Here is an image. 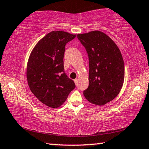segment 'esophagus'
<instances>
[{
  "instance_id": "obj_1",
  "label": "esophagus",
  "mask_w": 149,
  "mask_h": 149,
  "mask_svg": "<svg viewBox=\"0 0 149 149\" xmlns=\"http://www.w3.org/2000/svg\"><path fill=\"white\" fill-rule=\"evenodd\" d=\"M74 82L75 85H77V82H78V79H74Z\"/></svg>"
}]
</instances>
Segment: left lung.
Returning <instances> with one entry per match:
<instances>
[{
    "mask_svg": "<svg viewBox=\"0 0 149 149\" xmlns=\"http://www.w3.org/2000/svg\"><path fill=\"white\" fill-rule=\"evenodd\" d=\"M77 37L89 56V87L84 95L92 104L104 105L115 99L123 86L125 69L122 54L113 40L102 31Z\"/></svg>",
    "mask_w": 149,
    "mask_h": 149,
    "instance_id": "left-lung-1",
    "label": "left lung"
}]
</instances>
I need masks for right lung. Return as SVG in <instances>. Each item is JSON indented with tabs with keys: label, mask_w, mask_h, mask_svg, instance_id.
I'll return each mask as SVG.
<instances>
[{
	"label": "right lung",
	"mask_w": 149,
	"mask_h": 149,
	"mask_svg": "<svg viewBox=\"0 0 149 149\" xmlns=\"http://www.w3.org/2000/svg\"><path fill=\"white\" fill-rule=\"evenodd\" d=\"M75 37L63 31H51L37 42L29 55L26 71L29 87L49 107H60L75 87L64 73L63 60L65 45Z\"/></svg>",
	"instance_id": "obj_1"
}]
</instances>
